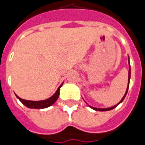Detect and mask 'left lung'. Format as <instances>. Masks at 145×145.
Masks as SVG:
<instances>
[{
  "label": "left lung",
  "mask_w": 145,
  "mask_h": 145,
  "mask_svg": "<svg viewBox=\"0 0 145 145\" xmlns=\"http://www.w3.org/2000/svg\"><path fill=\"white\" fill-rule=\"evenodd\" d=\"M128 63H129V72H128V85H127V91H126V93H125V94H124V96L123 97V98L120 100V101L119 102V103L117 104V105H114V106H112V107L110 108H95V107H92V106H91V105H89L86 102V104H87V105H89L90 107L92 108V109H94V110H96V111H100V112H105V111H109V110H112V109H113V108H115L116 107L117 105H119L124 100V98H125V97H126V95H127V91H128V88H129V85H130V58H129V60H128Z\"/></svg>",
  "instance_id": "1"
}]
</instances>
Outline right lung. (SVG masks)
<instances>
[{
    "mask_svg": "<svg viewBox=\"0 0 145 145\" xmlns=\"http://www.w3.org/2000/svg\"><path fill=\"white\" fill-rule=\"evenodd\" d=\"M63 83L58 87V90L56 91V92L54 93L51 97L49 98H47L45 100H41V101H28V100H24V99H22L21 97H19L18 95L15 94V96L17 97L18 100L21 101L22 103L25 106L29 108H37V109H41V108H46L49 107L52 105L53 104L57 101V99L59 97V94H60V88L62 86Z\"/></svg>",
    "mask_w": 145,
    "mask_h": 145,
    "instance_id": "1",
    "label": "right lung"
}]
</instances>
